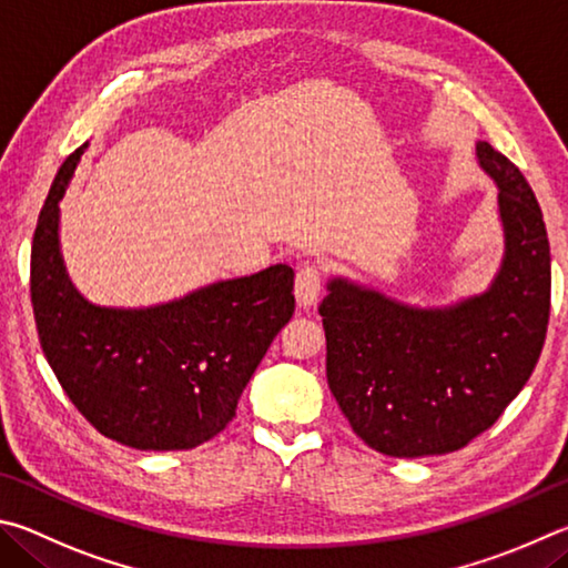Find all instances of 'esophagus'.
<instances>
[{
	"label": "esophagus",
	"instance_id": "esophagus-1",
	"mask_svg": "<svg viewBox=\"0 0 568 568\" xmlns=\"http://www.w3.org/2000/svg\"><path fill=\"white\" fill-rule=\"evenodd\" d=\"M320 292H322V268L314 264H304L294 278L296 304H300L302 310H310V306H314L316 300H320Z\"/></svg>",
	"mask_w": 568,
	"mask_h": 568
}]
</instances>
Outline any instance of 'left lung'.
<instances>
[{
  "instance_id": "left-lung-1",
  "label": "left lung",
  "mask_w": 568,
  "mask_h": 568,
  "mask_svg": "<svg viewBox=\"0 0 568 568\" xmlns=\"http://www.w3.org/2000/svg\"><path fill=\"white\" fill-rule=\"evenodd\" d=\"M476 159L494 179L504 256L489 290L446 306L396 302L332 276L320 306L326 379L354 434L396 459L462 449L499 419L541 356L551 254L539 202L489 142Z\"/></svg>"
}]
</instances>
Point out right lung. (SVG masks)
Returning a JSON list of instances; mask_svg holds the SVG:
<instances>
[{
    "label": "right lung",
    "instance_id": "obj_1",
    "mask_svg": "<svg viewBox=\"0 0 568 568\" xmlns=\"http://www.w3.org/2000/svg\"><path fill=\"white\" fill-rule=\"evenodd\" d=\"M87 146L59 166L34 229L39 344L99 434L142 452L194 449L234 419L244 386L292 320L294 268L274 264L139 310L84 300L64 266L59 202Z\"/></svg>",
    "mask_w": 568,
    "mask_h": 568
}]
</instances>
